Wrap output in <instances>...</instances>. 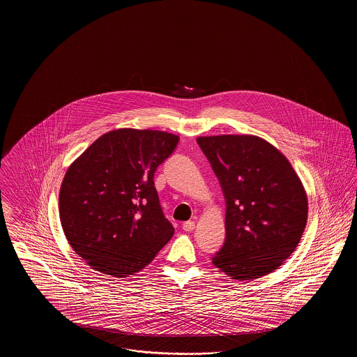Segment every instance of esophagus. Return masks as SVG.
<instances>
[{
    "instance_id": "esophagus-1",
    "label": "esophagus",
    "mask_w": 357,
    "mask_h": 357,
    "mask_svg": "<svg viewBox=\"0 0 357 357\" xmlns=\"http://www.w3.org/2000/svg\"><path fill=\"white\" fill-rule=\"evenodd\" d=\"M182 229H183V230H185V231H188V233H190V231H192V230H194V229H195V222H194V221L185 222V223H183V225H182Z\"/></svg>"
}]
</instances>
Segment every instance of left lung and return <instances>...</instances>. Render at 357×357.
<instances>
[{
	"mask_svg": "<svg viewBox=\"0 0 357 357\" xmlns=\"http://www.w3.org/2000/svg\"><path fill=\"white\" fill-rule=\"evenodd\" d=\"M197 142L226 199V241L213 264L238 281L278 269L307 221V197L297 172L259 136H199Z\"/></svg>",
	"mask_w": 357,
	"mask_h": 357,
	"instance_id": "left-lung-1",
	"label": "left lung"
}]
</instances>
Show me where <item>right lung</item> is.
<instances>
[{
    "instance_id": "add662e5",
    "label": "right lung",
    "mask_w": 357,
    "mask_h": 357,
    "mask_svg": "<svg viewBox=\"0 0 357 357\" xmlns=\"http://www.w3.org/2000/svg\"><path fill=\"white\" fill-rule=\"evenodd\" d=\"M179 142L156 130L119 128L96 139L66 172L59 213L70 248L92 269L128 277L174 236L153 172Z\"/></svg>"
}]
</instances>
